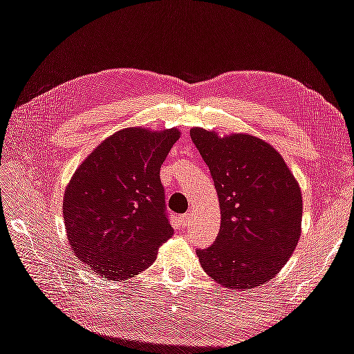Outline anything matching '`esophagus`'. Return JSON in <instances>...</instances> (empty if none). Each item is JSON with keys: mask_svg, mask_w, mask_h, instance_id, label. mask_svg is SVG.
I'll list each match as a JSON object with an SVG mask.
<instances>
[{"mask_svg": "<svg viewBox=\"0 0 354 354\" xmlns=\"http://www.w3.org/2000/svg\"><path fill=\"white\" fill-rule=\"evenodd\" d=\"M180 220H181V223H183V226H187V224H190V221H192V214H190V212L181 214Z\"/></svg>", "mask_w": 354, "mask_h": 354, "instance_id": "34e87169", "label": "esophagus"}]
</instances>
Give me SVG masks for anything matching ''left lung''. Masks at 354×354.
I'll list each match as a JSON object with an SVG mask.
<instances>
[{"label":"left lung","mask_w":354,"mask_h":354,"mask_svg":"<svg viewBox=\"0 0 354 354\" xmlns=\"http://www.w3.org/2000/svg\"><path fill=\"white\" fill-rule=\"evenodd\" d=\"M190 137L216 186L221 226L196 250L202 269L232 291H251L281 272L301 236L303 196L282 155L251 134L220 137L195 127Z\"/></svg>","instance_id":"8db88e82"}]
</instances>
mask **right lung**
I'll use <instances>...</instances> for the list:
<instances>
[{
	"mask_svg": "<svg viewBox=\"0 0 354 354\" xmlns=\"http://www.w3.org/2000/svg\"><path fill=\"white\" fill-rule=\"evenodd\" d=\"M177 128H124L84 159L66 186L63 218L73 254L100 276L127 281L151 266L174 233L159 169Z\"/></svg>",
	"mask_w": 354,
	"mask_h": 354,
	"instance_id": "right-lung-1",
	"label": "right lung"
}]
</instances>
